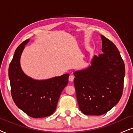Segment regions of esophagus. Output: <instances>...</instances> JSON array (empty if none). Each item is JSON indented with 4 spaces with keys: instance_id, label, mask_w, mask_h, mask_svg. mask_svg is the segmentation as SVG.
Returning a JSON list of instances; mask_svg holds the SVG:
<instances>
[{
    "instance_id": "34e87169",
    "label": "esophagus",
    "mask_w": 133,
    "mask_h": 133,
    "mask_svg": "<svg viewBox=\"0 0 133 133\" xmlns=\"http://www.w3.org/2000/svg\"><path fill=\"white\" fill-rule=\"evenodd\" d=\"M74 78V77L72 75H70L69 77V80L70 82H73Z\"/></svg>"
}]
</instances>
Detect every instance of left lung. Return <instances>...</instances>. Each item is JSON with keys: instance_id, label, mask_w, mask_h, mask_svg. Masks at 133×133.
I'll return each mask as SVG.
<instances>
[{"instance_id": "left-lung-1", "label": "left lung", "mask_w": 133, "mask_h": 133, "mask_svg": "<svg viewBox=\"0 0 133 133\" xmlns=\"http://www.w3.org/2000/svg\"><path fill=\"white\" fill-rule=\"evenodd\" d=\"M101 38L102 54L94 55L91 65L74 72L79 108L87 115L107 113L119 102L123 89L125 68L120 52L111 41Z\"/></svg>"}]
</instances>
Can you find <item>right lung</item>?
Masks as SVG:
<instances>
[{
	"instance_id": "1",
	"label": "right lung",
	"mask_w": 133,
	"mask_h": 133,
	"mask_svg": "<svg viewBox=\"0 0 133 133\" xmlns=\"http://www.w3.org/2000/svg\"><path fill=\"white\" fill-rule=\"evenodd\" d=\"M25 40L15 50L8 69L11 93L15 104L24 113L33 118H43L55 111L62 91L68 84L69 74L35 80L28 76L22 70L20 59L25 45Z\"/></svg>"
}]
</instances>
